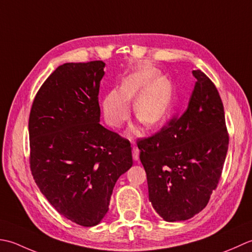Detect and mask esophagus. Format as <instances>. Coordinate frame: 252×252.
Returning <instances> with one entry per match:
<instances>
[{
    "mask_svg": "<svg viewBox=\"0 0 252 252\" xmlns=\"http://www.w3.org/2000/svg\"><path fill=\"white\" fill-rule=\"evenodd\" d=\"M132 158L135 161L139 160V149H138L137 147L132 148Z\"/></svg>",
    "mask_w": 252,
    "mask_h": 252,
    "instance_id": "1",
    "label": "esophagus"
}]
</instances>
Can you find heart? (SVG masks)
<instances>
[{
    "label": "heart",
    "instance_id": "1",
    "mask_svg": "<svg viewBox=\"0 0 252 252\" xmlns=\"http://www.w3.org/2000/svg\"><path fill=\"white\" fill-rule=\"evenodd\" d=\"M173 85L166 77H158L155 68L146 67L122 81L120 90L107 92L102 102L107 124L121 127L130 114L129 102H133V113L143 125L155 127L165 116L173 100Z\"/></svg>",
    "mask_w": 252,
    "mask_h": 252
}]
</instances>
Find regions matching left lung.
<instances>
[{"mask_svg":"<svg viewBox=\"0 0 252 252\" xmlns=\"http://www.w3.org/2000/svg\"><path fill=\"white\" fill-rule=\"evenodd\" d=\"M187 109L151 137L138 140L149 200L166 222L186 220L208 204L228 149L224 106L217 87L201 70Z\"/></svg>","mask_w":252,"mask_h":252,"instance_id":"1","label":"left lung"}]
</instances>
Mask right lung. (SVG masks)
I'll list each match as a JSON object with an SVG mask.
<instances>
[{"label": "right lung", "mask_w": 252, "mask_h": 252, "mask_svg": "<svg viewBox=\"0 0 252 252\" xmlns=\"http://www.w3.org/2000/svg\"><path fill=\"white\" fill-rule=\"evenodd\" d=\"M105 63H66L41 86L29 115L30 169L61 215L81 226L109 211L117 179L132 165L130 142L100 124Z\"/></svg>", "instance_id": "right-lung-1"}]
</instances>
